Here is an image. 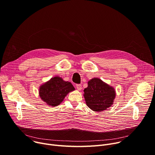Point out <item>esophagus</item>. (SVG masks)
<instances>
[{"mask_svg": "<svg viewBox=\"0 0 155 155\" xmlns=\"http://www.w3.org/2000/svg\"><path fill=\"white\" fill-rule=\"evenodd\" d=\"M76 87H77V89L78 90V91H81V89H82V86L81 84H77L76 85Z\"/></svg>", "mask_w": 155, "mask_h": 155, "instance_id": "obj_1", "label": "esophagus"}]
</instances>
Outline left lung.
<instances>
[{"instance_id":"1","label":"left lung","mask_w":155,"mask_h":155,"mask_svg":"<svg viewBox=\"0 0 155 155\" xmlns=\"http://www.w3.org/2000/svg\"><path fill=\"white\" fill-rule=\"evenodd\" d=\"M86 105L93 111L101 112L111 107L116 97L115 88L99 78L87 82L83 94Z\"/></svg>"}]
</instances>
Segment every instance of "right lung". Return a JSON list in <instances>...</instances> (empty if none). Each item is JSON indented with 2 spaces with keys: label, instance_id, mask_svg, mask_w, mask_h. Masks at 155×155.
<instances>
[{
  "label": "right lung",
  "instance_id": "1",
  "mask_svg": "<svg viewBox=\"0 0 155 155\" xmlns=\"http://www.w3.org/2000/svg\"><path fill=\"white\" fill-rule=\"evenodd\" d=\"M75 90L71 82L64 81L61 77L55 76L41 84L38 94L46 105L51 107L59 105L70 92Z\"/></svg>",
  "mask_w": 155,
  "mask_h": 155
}]
</instances>
